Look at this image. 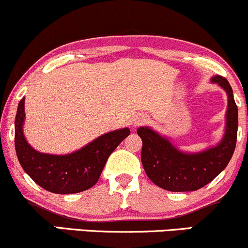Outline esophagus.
I'll use <instances>...</instances> for the list:
<instances>
[{"instance_id":"34e87169","label":"esophagus","mask_w":248,"mask_h":248,"mask_svg":"<svg viewBox=\"0 0 248 248\" xmlns=\"http://www.w3.org/2000/svg\"><path fill=\"white\" fill-rule=\"evenodd\" d=\"M146 121H147V118H146V117H144V116H140V117H138L137 119H136L135 124H136V125H141V124H144V123H145Z\"/></svg>"}]
</instances>
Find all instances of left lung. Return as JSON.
<instances>
[{
  "label": "left lung",
  "mask_w": 248,
  "mask_h": 248,
  "mask_svg": "<svg viewBox=\"0 0 248 248\" xmlns=\"http://www.w3.org/2000/svg\"><path fill=\"white\" fill-rule=\"evenodd\" d=\"M229 94L226 112V131L224 139L216 147L200 154L188 155L180 152L166 138L149 127H139L137 133L143 140L141 164L147 177L155 185L172 192L196 191L218 176L232 158L238 132V107L233 91L225 77H212Z\"/></svg>",
  "instance_id": "left-lung-1"
}]
</instances>
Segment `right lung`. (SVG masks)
<instances>
[{
	"label": "right lung",
	"mask_w": 248,
	"mask_h": 248,
	"mask_svg": "<svg viewBox=\"0 0 248 248\" xmlns=\"http://www.w3.org/2000/svg\"><path fill=\"white\" fill-rule=\"evenodd\" d=\"M24 98L15 118V149L18 161L30 178L44 190L58 194L78 193L98 182L110 155L127 136V127L105 133L71 155H54L35 151L22 131Z\"/></svg>",
	"instance_id": "right-lung-1"
}]
</instances>
